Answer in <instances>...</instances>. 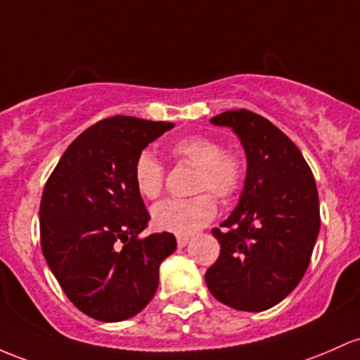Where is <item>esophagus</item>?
I'll return each instance as SVG.
<instances>
[{
    "label": "esophagus",
    "instance_id": "esophagus-1",
    "mask_svg": "<svg viewBox=\"0 0 360 360\" xmlns=\"http://www.w3.org/2000/svg\"><path fill=\"white\" fill-rule=\"evenodd\" d=\"M189 238H186V236H177V246L179 248H184V246H188V243H189Z\"/></svg>",
    "mask_w": 360,
    "mask_h": 360
}]
</instances>
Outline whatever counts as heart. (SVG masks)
<instances>
[{"label": "heart", "mask_w": 360, "mask_h": 360, "mask_svg": "<svg viewBox=\"0 0 360 360\" xmlns=\"http://www.w3.org/2000/svg\"><path fill=\"white\" fill-rule=\"evenodd\" d=\"M171 153L176 160L196 165L193 198H171L152 208V220L159 231L177 236L195 234L205 227L217 213V203L210 193L220 200H229L239 191L244 181L243 157L224 150L217 140L205 135H189L172 143ZM135 186L143 198L155 200L164 188L165 167L150 150L138 153L133 165ZM208 191V193H203Z\"/></svg>", "instance_id": "b5f03b06"}]
</instances>
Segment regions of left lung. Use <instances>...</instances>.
<instances>
[{"instance_id":"obj_1","label":"left lung","mask_w":360,"mask_h":360,"mask_svg":"<svg viewBox=\"0 0 360 360\" xmlns=\"http://www.w3.org/2000/svg\"><path fill=\"white\" fill-rule=\"evenodd\" d=\"M239 136L248 169L238 207L212 234L220 255L205 274L208 290L239 311L270 309L297 287L319 232L313 172L289 136L259 114L227 110L212 117Z\"/></svg>"}]
</instances>
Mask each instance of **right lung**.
<instances>
[{"label": "right lung", "instance_id": "add662e5", "mask_svg": "<svg viewBox=\"0 0 360 360\" xmlns=\"http://www.w3.org/2000/svg\"><path fill=\"white\" fill-rule=\"evenodd\" d=\"M172 122L114 116L66 148L41 200V246L51 271L82 313L104 323L143 309L159 287L171 232L140 239L150 215L133 179L138 153ZM123 246L121 247L120 244Z\"/></svg>", "mask_w": 360, "mask_h": 360}]
</instances>
